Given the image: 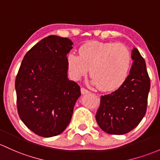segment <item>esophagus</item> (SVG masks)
<instances>
[{
    "instance_id": "1",
    "label": "esophagus",
    "mask_w": 160,
    "mask_h": 160,
    "mask_svg": "<svg viewBox=\"0 0 160 160\" xmlns=\"http://www.w3.org/2000/svg\"><path fill=\"white\" fill-rule=\"evenodd\" d=\"M81 92H82V94L90 93V92H89L88 90H87L86 88H81Z\"/></svg>"
}]
</instances>
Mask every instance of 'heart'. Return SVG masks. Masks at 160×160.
Here are the masks:
<instances>
[{"label": "heart", "instance_id": "heart-1", "mask_svg": "<svg viewBox=\"0 0 160 160\" xmlns=\"http://www.w3.org/2000/svg\"><path fill=\"white\" fill-rule=\"evenodd\" d=\"M78 54L70 53L67 57L68 72L74 79L79 80L90 69L92 84L110 92L121 87L128 78L131 55L123 44L92 41L80 46Z\"/></svg>", "mask_w": 160, "mask_h": 160}]
</instances>
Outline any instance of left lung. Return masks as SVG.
<instances>
[{
  "mask_svg": "<svg viewBox=\"0 0 160 160\" xmlns=\"http://www.w3.org/2000/svg\"><path fill=\"white\" fill-rule=\"evenodd\" d=\"M133 64L124 83L112 93L102 95L95 118L109 134H125L133 130L147 112L150 79L145 60L138 49L132 50Z\"/></svg>",
  "mask_w": 160,
  "mask_h": 160,
  "instance_id": "left-lung-1",
  "label": "left lung"
}]
</instances>
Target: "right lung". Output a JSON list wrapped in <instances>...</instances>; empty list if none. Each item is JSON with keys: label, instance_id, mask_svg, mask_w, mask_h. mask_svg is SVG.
<instances>
[{"label": "right lung", "instance_id": "obj_1", "mask_svg": "<svg viewBox=\"0 0 160 160\" xmlns=\"http://www.w3.org/2000/svg\"><path fill=\"white\" fill-rule=\"evenodd\" d=\"M69 39L49 36L23 57L16 80L17 105L21 121L34 133L51 137L62 133L72 119L80 87L68 80L66 55Z\"/></svg>", "mask_w": 160, "mask_h": 160}]
</instances>
